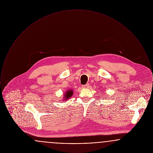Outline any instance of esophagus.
Segmentation results:
<instances>
[{
	"label": "esophagus",
	"mask_w": 153,
	"mask_h": 153,
	"mask_svg": "<svg viewBox=\"0 0 153 153\" xmlns=\"http://www.w3.org/2000/svg\"><path fill=\"white\" fill-rule=\"evenodd\" d=\"M89 84H85V85H82V87L85 88H89Z\"/></svg>",
	"instance_id": "esophagus-1"
}]
</instances>
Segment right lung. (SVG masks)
Listing matches in <instances>:
<instances>
[{"label": "right lung", "instance_id": "obj_1", "mask_svg": "<svg viewBox=\"0 0 153 153\" xmlns=\"http://www.w3.org/2000/svg\"><path fill=\"white\" fill-rule=\"evenodd\" d=\"M73 95V91L72 90H69L68 91H66L65 94L64 95L65 96V99H68L69 97H71ZM64 99V100H65Z\"/></svg>", "mask_w": 153, "mask_h": 153}]
</instances>
